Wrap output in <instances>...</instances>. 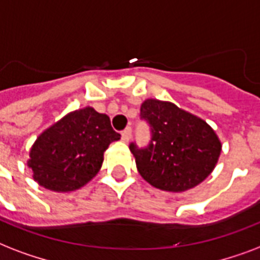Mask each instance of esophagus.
<instances>
[{"label":"esophagus","instance_id":"34e87169","mask_svg":"<svg viewBox=\"0 0 260 260\" xmlns=\"http://www.w3.org/2000/svg\"><path fill=\"white\" fill-rule=\"evenodd\" d=\"M130 138H132V128H124L123 132H122V141H123V142H127Z\"/></svg>","mask_w":260,"mask_h":260}]
</instances>
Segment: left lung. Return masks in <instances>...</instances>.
Returning a JSON list of instances; mask_svg holds the SVG:
<instances>
[{
  "label": "left lung",
  "mask_w": 260,
  "mask_h": 260,
  "mask_svg": "<svg viewBox=\"0 0 260 260\" xmlns=\"http://www.w3.org/2000/svg\"><path fill=\"white\" fill-rule=\"evenodd\" d=\"M141 119L150 126L152 138L146 148L133 142L130 150L140 175L153 187L182 192L212 174L222 145L205 120L157 99L141 104Z\"/></svg>",
  "instance_id": "1"
}]
</instances>
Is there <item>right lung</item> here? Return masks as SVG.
Returning <instances> with one entry per match:
<instances>
[{"label":"right lung","mask_w":260,"mask_h":260,"mask_svg":"<svg viewBox=\"0 0 260 260\" xmlns=\"http://www.w3.org/2000/svg\"><path fill=\"white\" fill-rule=\"evenodd\" d=\"M120 140L106 114L85 107L46 128L32 145L28 167L42 187L57 192L81 188L102 168L108 145Z\"/></svg>","instance_id":"right-lung-1"}]
</instances>
